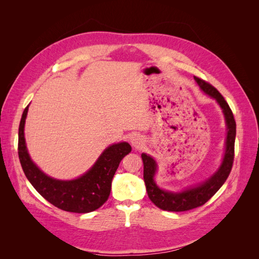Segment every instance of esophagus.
Returning <instances> with one entry per match:
<instances>
[{"label":"esophagus","instance_id":"esophagus-1","mask_svg":"<svg viewBox=\"0 0 259 259\" xmlns=\"http://www.w3.org/2000/svg\"><path fill=\"white\" fill-rule=\"evenodd\" d=\"M131 143L134 147H139L140 143H142V140H140V138L138 136H134L131 138Z\"/></svg>","mask_w":259,"mask_h":259}]
</instances>
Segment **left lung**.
<instances>
[{"label":"left lung","mask_w":259,"mask_h":259,"mask_svg":"<svg viewBox=\"0 0 259 259\" xmlns=\"http://www.w3.org/2000/svg\"><path fill=\"white\" fill-rule=\"evenodd\" d=\"M194 80L200 86V89L211 98L216 99L218 105L223 109L227 130H228L226 138V151L221 167L218 168L213 176H210V178H208L203 184L189 188V189H186L182 192L165 191L156 186L154 182L156 163L150 155L143 153L142 159L144 162V180L148 197L155 206H158L163 210L185 211L205 204L219 190V188L224 185L232 168L234 159V140H236L237 131L233 113L229 105L227 104V101L222 96V94L213 85L197 76H194Z\"/></svg>","instance_id":"obj_1"}]
</instances>
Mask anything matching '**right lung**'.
Here are the masks:
<instances>
[{
    "instance_id": "1",
    "label": "right lung",
    "mask_w": 259,
    "mask_h": 259,
    "mask_svg": "<svg viewBox=\"0 0 259 259\" xmlns=\"http://www.w3.org/2000/svg\"><path fill=\"white\" fill-rule=\"evenodd\" d=\"M28 107L23 110L18 131V156L26 177L34 189L51 204L71 213H90L108 200L111 182L125 155L132 151L128 143L108 147L86 173L73 180H58L45 175L30 159L27 150L25 122Z\"/></svg>"
}]
</instances>
